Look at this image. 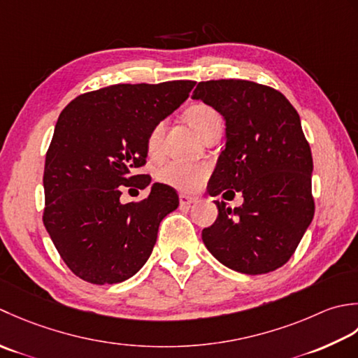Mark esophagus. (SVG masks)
Masks as SVG:
<instances>
[{
    "label": "esophagus",
    "instance_id": "obj_1",
    "mask_svg": "<svg viewBox=\"0 0 358 358\" xmlns=\"http://www.w3.org/2000/svg\"><path fill=\"white\" fill-rule=\"evenodd\" d=\"M179 202H180V206L189 207L192 203L196 202V198L194 196H188V194H179Z\"/></svg>",
    "mask_w": 358,
    "mask_h": 358
}]
</instances>
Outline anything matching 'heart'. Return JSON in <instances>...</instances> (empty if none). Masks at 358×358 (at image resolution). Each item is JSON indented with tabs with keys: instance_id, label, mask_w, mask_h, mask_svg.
<instances>
[{
	"instance_id": "1",
	"label": "heart",
	"mask_w": 358,
	"mask_h": 358,
	"mask_svg": "<svg viewBox=\"0 0 358 358\" xmlns=\"http://www.w3.org/2000/svg\"><path fill=\"white\" fill-rule=\"evenodd\" d=\"M185 119L188 125L196 133L203 136L211 128L222 127L221 114L206 103H196L185 111ZM165 123L157 122L150 129L147 136V151L150 156H159L162 147ZM210 166L203 162H182V160H170L157 170V179L165 185L182 189V192H193L198 188L203 179L208 176Z\"/></svg>"
}]
</instances>
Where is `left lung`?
Here are the masks:
<instances>
[{
	"mask_svg": "<svg viewBox=\"0 0 358 358\" xmlns=\"http://www.w3.org/2000/svg\"><path fill=\"white\" fill-rule=\"evenodd\" d=\"M192 99L225 120V150L208 193H243L241 207L215 201L217 220L202 230L213 257L247 275L286 264L312 222V152L300 115L280 91L249 80L201 82Z\"/></svg>",
	"mask_w": 358,
	"mask_h": 358,
	"instance_id": "8db88e82",
	"label": "left lung"
}]
</instances>
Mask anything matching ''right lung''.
Returning a JSON list of instances; mask_svg holds the SVG:
<instances>
[{
	"mask_svg": "<svg viewBox=\"0 0 358 358\" xmlns=\"http://www.w3.org/2000/svg\"><path fill=\"white\" fill-rule=\"evenodd\" d=\"M196 82L111 85L63 109L46 152L43 222L72 273L92 284L122 282L141 271L159 224L176 210V189L152 184L148 198L120 202L125 187L145 188L147 136L188 99Z\"/></svg>",
	"mask_w": 358,
	"mask_h": 358,
	"instance_id": "add662e5",
	"label": "right lung"
}]
</instances>
